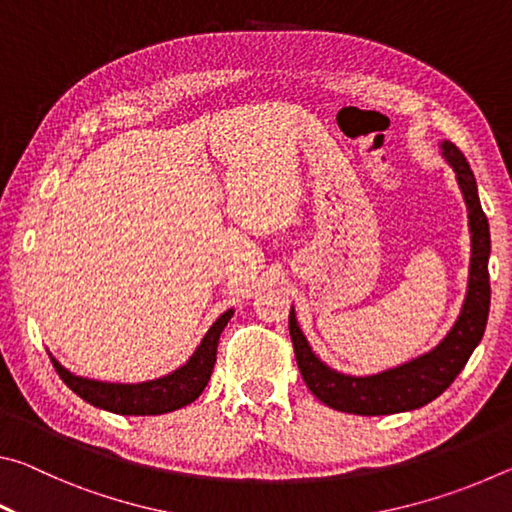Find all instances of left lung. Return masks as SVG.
<instances>
[{
  "label": "left lung",
  "instance_id": "left-lung-1",
  "mask_svg": "<svg viewBox=\"0 0 512 512\" xmlns=\"http://www.w3.org/2000/svg\"><path fill=\"white\" fill-rule=\"evenodd\" d=\"M440 151L456 173V183L461 187L467 207V221H470L467 225H470L472 257L461 314L436 348L404 361L402 366L381 370L377 375L357 377L329 368L311 350L307 336L298 325L296 309L291 307L289 332L300 375L309 391L329 409L354 415H391L420 409L452 386V381L483 339L490 311V225L481 210L476 178L465 155L447 140L440 142Z\"/></svg>",
  "mask_w": 512,
  "mask_h": 512
}]
</instances>
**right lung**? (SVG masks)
<instances>
[{
    "label": "right lung",
    "instance_id": "add662e5",
    "mask_svg": "<svg viewBox=\"0 0 512 512\" xmlns=\"http://www.w3.org/2000/svg\"><path fill=\"white\" fill-rule=\"evenodd\" d=\"M232 314H235V309H228L214 320L212 327L205 332L203 341L198 343V348L183 366L169 372V375L140 381V384H115V381L79 377L74 372H69L63 363H58L56 357H51V354L49 357L54 361V368L60 379L81 400L97 406V409L117 415H162L183 409V406L192 404L201 397L207 381L212 377L221 332L228 325Z\"/></svg>",
    "mask_w": 512,
    "mask_h": 512
}]
</instances>
